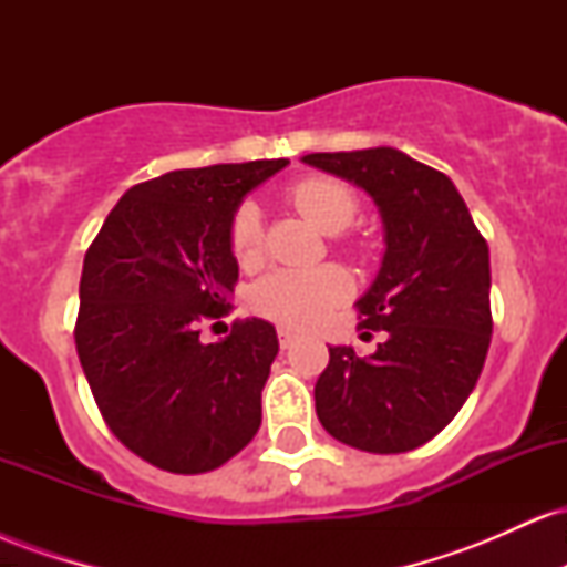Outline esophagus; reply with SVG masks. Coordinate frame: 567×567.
Returning a JSON list of instances; mask_svg holds the SVG:
<instances>
[{
	"mask_svg": "<svg viewBox=\"0 0 567 567\" xmlns=\"http://www.w3.org/2000/svg\"><path fill=\"white\" fill-rule=\"evenodd\" d=\"M277 336H279V347H282V349H290L292 343H296V338H298L290 328H279Z\"/></svg>",
	"mask_w": 567,
	"mask_h": 567,
	"instance_id": "1",
	"label": "esophagus"
}]
</instances>
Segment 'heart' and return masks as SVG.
Segmentation results:
<instances>
[{
  "instance_id": "b5f03b06",
  "label": "heart",
  "mask_w": 567,
  "mask_h": 567,
  "mask_svg": "<svg viewBox=\"0 0 567 567\" xmlns=\"http://www.w3.org/2000/svg\"><path fill=\"white\" fill-rule=\"evenodd\" d=\"M290 199L298 213L324 234L343 231L357 216V197L351 188L330 178H303L301 184L292 186ZM229 245L237 264L252 266L261 261L264 220L252 202H243L234 213ZM349 290L347 271L338 266L277 269L252 285L250 306L266 320H275L285 328L309 330L328 320L330 311L349 296Z\"/></svg>"
}]
</instances>
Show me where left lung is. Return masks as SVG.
<instances>
[{
	"instance_id": "8db88e82",
	"label": "left lung",
	"mask_w": 567,
	"mask_h": 567,
	"mask_svg": "<svg viewBox=\"0 0 567 567\" xmlns=\"http://www.w3.org/2000/svg\"><path fill=\"white\" fill-rule=\"evenodd\" d=\"M306 165L360 186L379 207L383 258L357 298L362 328L386 338L370 357L330 347L317 419L338 442L405 453L455 419L491 347V252L445 173L400 148L306 154Z\"/></svg>"
}]
</instances>
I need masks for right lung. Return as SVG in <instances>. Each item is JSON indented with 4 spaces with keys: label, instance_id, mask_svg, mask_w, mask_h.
I'll return each instance as SVG.
<instances>
[{
    "label": "right lung",
    "instance_id": "right-lung-1",
    "mask_svg": "<svg viewBox=\"0 0 567 567\" xmlns=\"http://www.w3.org/2000/svg\"><path fill=\"white\" fill-rule=\"evenodd\" d=\"M285 165H213L133 186L84 256L76 354L116 440L159 470H218L261 426L275 324L234 322L216 343H202L199 324L231 306L234 213Z\"/></svg>",
    "mask_w": 567,
    "mask_h": 567
}]
</instances>
